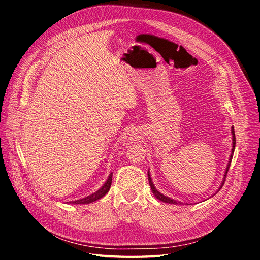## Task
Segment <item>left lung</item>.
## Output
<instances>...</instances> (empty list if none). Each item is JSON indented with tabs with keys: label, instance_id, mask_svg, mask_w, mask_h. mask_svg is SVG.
<instances>
[{
	"label": "left lung",
	"instance_id": "left-lung-1",
	"mask_svg": "<svg viewBox=\"0 0 260 260\" xmlns=\"http://www.w3.org/2000/svg\"><path fill=\"white\" fill-rule=\"evenodd\" d=\"M231 133H232V149H231V155H230V157H229V161H228L227 169H225V173H224V177H223V180H222V182H221V186H220L219 190L221 189V187L223 186V183H224L225 176H227V173H228V171H229V167H230V164H231V160H232V156H233L234 149H236V134H234V128H233V126L231 127ZM148 179H149V185H150V187H151V190H152V193L154 194V197H155L157 200L162 201V202H164V203H170V204H181V202H178V201L173 200V199H171V198H169V197H165L164 194H162V193H161V192H158V191L155 189L154 185H153L152 179H151V177H150V173H149V172H148Z\"/></svg>",
	"mask_w": 260,
	"mask_h": 260
}]
</instances>
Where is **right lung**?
Here are the masks:
<instances>
[{
    "mask_svg": "<svg viewBox=\"0 0 260 260\" xmlns=\"http://www.w3.org/2000/svg\"><path fill=\"white\" fill-rule=\"evenodd\" d=\"M111 182H112V173L109 175L108 179L106 180V182L103 185V187L100 188L99 190H97L94 193H91L85 198L80 199V200H75V201H71V204H89L93 203L95 201L102 199L104 196H106V193H108V191L110 190L111 187Z\"/></svg>",
    "mask_w": 260,
    "mask_h": 260,
    "instance_id": "add662e5",
    "label": "right lung"
}]
</instances>
